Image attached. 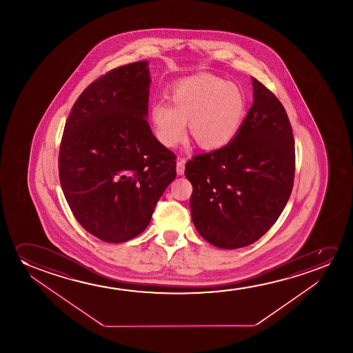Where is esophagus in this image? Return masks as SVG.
Here are the masks:
<instances>
[{
	"mask_svg": "<svg viewBox=\"0 0 353 353\" xmlns=\"http://www.w3.org/2000/svg\"><path fill=\"white\" fill-rule=\"evenodd\" d=\"M184 166H185V160L179 159V161H177V168H176V170H177V174H179V176L184 174Z\"/></svg>",
	"mask_w": 353,
	"mask_h": 353,
	"instance_id": "34e87169",
	"label": "esophagus"
}]
</instances>
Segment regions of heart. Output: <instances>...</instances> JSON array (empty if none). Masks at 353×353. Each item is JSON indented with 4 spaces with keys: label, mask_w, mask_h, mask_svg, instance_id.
Returning <instances> with one entry per match:
<instances>
[{
    "label": "heart",
    "mask_w": 353,
    "mask_h": 353,
    "mask_svg": "<svg viewBox=\"0 0 353 353\" xmlns=\"http://www.w3.org/2000/svg\"><path fill=\"white\" fill-rule=\"evenodd\" d=\"M171 106L157 102L150 121L157 140L174 147L189 132L195 143L206 150L229 145L240 130L246 114V94L236 83L213 74L184 78L170 90Z\"/></svg>",
    "instance_id": "obj_1"
}]
</instances>
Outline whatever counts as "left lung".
<instances>
[{"label": "left lung", "instance_id": "1", "mask_svg": "<svg viewBox=\"0 0 353 353\" xmlns=\"http://www.w3.org/2000/svg\"><path fill=\"white\" fill-rule=\"evenodd\" d=\"M252 85L253 103L235 139L195 155L184 170L193 185L194 227L223 250L259 240L280 217L294 182V140L285 107L256 78Z\"/></svg>", "mask_w": 353, "mask_h": 353}]
</instances>
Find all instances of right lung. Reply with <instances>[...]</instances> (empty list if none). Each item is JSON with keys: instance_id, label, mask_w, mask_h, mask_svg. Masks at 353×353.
Instances as JSON below:
<instances>
[{"instance_id": "obj_1", "label": "right lung", "mask_w": 353, "mask_h": 353, "mask_svg": "<svg viewBox=\"0 0 353 353\" xmlns=\"http://www.w3.org/2000/svg\"><path fill=\"white\" fill-rule=\"evenodd\" d=\"M150 63L114 68L73 105L63 129L59 176L78 223L119 243L148 227L155 205L176 179V155L150 130Z\"/></svg>"}]
</instances>
